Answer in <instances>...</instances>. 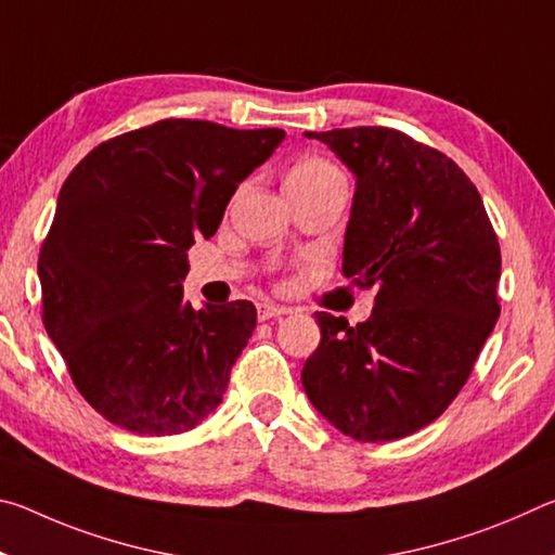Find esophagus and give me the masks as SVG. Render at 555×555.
Segmentation results:
<instances>
[{"label":"esophagus","instance_id":"esophagus-1","mask_svg":"<svg viewBox=\"0 0 555 555\" xmlns=\"http://www.w3.org/2000/svg\"><path fill=\"white\" fill-rule=\"evenodd\" d=\"M257 313H259V321H271V318H281V315H286V313H291V311H288L286 306H276V304H259Z\"/></svg>","mask_w":555,"mask_h":555}]
</instances>
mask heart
Returning <instances> with one entry per match:
<instances>
[{
	"instance_id": "heart-1",
	"label": "heart",
	"mask_w": 555,
	"mask_h": 555,
	"mask_svg": "<svg viewBox=\"0 0 555 555\" xmlns=\"http://www.w3.org/2000/svg\"><path fill=\"white\" fill-rule=\"evenodd\" d=\"M331 178H340V171L321 156H306L291 168L286 181H306V183H318V181H331Z\"/></svg>"
}]
</instances>
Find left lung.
Wrapping results in <instances>:
<instances>
[{
  "label": "left lung",
  "mask_w": 555,
  "mask_h": 555,
  "mask_svg": "<svg viewBox=\"0 0 555 555\" xmlns=\"http://www.w3.org/2000/svg\"><path fill=\"white\" fill-rule=\"evenodd\" d=\"M357 178L343 274L374 288L354 327L318 311L300 382L362 443L416 434L465 387L500 318L502 255L485 203L453 158L389 127L306 131Z\"/></svg>",
  "instance_id": "obj_1"
}]
</instances>
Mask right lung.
<instances>
[{
	"label": "right lung",
	"instance_id": "1",
	"mask_svg": "<svg viewBox=\"0 0 555 555\" xmlns=\"http://www.w3.org/2000/svg\"><path fill=\"white\" fill-rule=\"evenodd\" d=\"M284 137L162 119L102 142L65 178L39 255L43 325L109 424L176 436L218 409L257 311L185 304V251L218 232Z\"/></svg>",
	"mask_w": 555,
	"mask_h": 555
}]
</instances>
